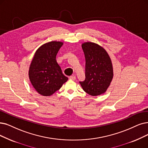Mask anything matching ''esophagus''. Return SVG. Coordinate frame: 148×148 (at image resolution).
Listing matches in <instances>:
<instances>
[{"label": "esophagus", "mask_w": 148, "mask_h": 148, "mask_svg": "<svg viewBox=\"0 0 148 148\" xmlns=\"http://www.w3.org/2000/svg\"><path fill=\"white\" fill-rule=\"evenodd\" d=\"M69 79H72V80H75L76 77H75V76H74V75H73V76H69Z\"/></svg>", "instance_id": "34e87169"}]
</instances>
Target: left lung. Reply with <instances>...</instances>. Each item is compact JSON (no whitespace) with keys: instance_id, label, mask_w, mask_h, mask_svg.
<instances>
[{"instance_id":"left-lung-1","label":"left lung","mask_w":148,"mask_h":148,"mask_svg":"<svg viewBox=\"0 0 148 148\" xmlns=\"http://www.w3.org/2000/svg\"><path fill=\"white\" fill-rule=\"evenodd\" d=\"M86 58V79L79 82L82 89L92 96L106 92L114 76L113 67L108 52L97 44H82Z\"/></svg>"}]
</instances>
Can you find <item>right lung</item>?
<instances>
[{
	"label": "right lung",
	"instance_id": "add662e5",
	"mask_svg": "<svg viewBox=\"0 0 148 148\" xmlns=\"http://www.w3.org/2000/svg\"><path fill=\"white\" fill-rule=\"evenodd\" d=\"M62 45L61 41H51L41 45L35 52L28 76L34 89L41 95L51 96L68 80L56 60Z\"/></svg>",
	"mask_w": 148,
	"mask_h": 148
}]
</instances>
